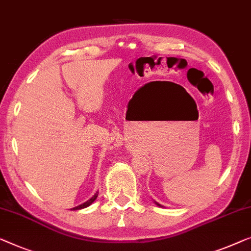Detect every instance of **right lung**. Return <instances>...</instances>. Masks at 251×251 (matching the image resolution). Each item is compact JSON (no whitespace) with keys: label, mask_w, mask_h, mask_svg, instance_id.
<instances>
[{"label":"right lung","mask_w":251,"mask_h":251,"mask_svg":"<svg viewBox=\"0 0 251 251\" xmlns=\"http://www.w3.org/2000/svg\"><path fill=\"white\" fill-rule=\"evenodd\" d=\"M97 196H99V192H96L95 195L93 196L92 198L89 199V201H87L86 202H83V204H81V205H79V206H77V207H75V208H72V209H81V208H85V207H88L90 204H93L94 201H95V199L97 198Z\"/></svg>","instance_id":"obj_1"}]
</instances>
